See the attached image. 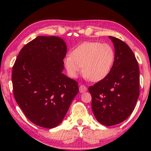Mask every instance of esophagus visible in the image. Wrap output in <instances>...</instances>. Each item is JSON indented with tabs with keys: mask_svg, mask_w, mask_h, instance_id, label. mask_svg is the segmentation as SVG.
<instances>
[{
	"mask_svg": "<svg viewBox=\"0 0 151 151\" xmlns=\"http://www.w3.org/2000/svg\"><path fill=\"white\" fill-rule=\"evenodd\" d=\"M79 89H80V93H84V92H86V91H87V88H86L84 85H82H82L80 86Z\"/></svg>",
	"mask_w": 151,
	"mask_h": 151,
	"instance_id": "obj_1",
	"label": "esophagus"
}]
</instances>
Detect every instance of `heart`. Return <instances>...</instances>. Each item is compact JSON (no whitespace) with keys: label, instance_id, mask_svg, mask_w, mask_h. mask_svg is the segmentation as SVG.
<instances>
[{"label":"heart","instance_id":"1","mask_svg":"<svg viewBox=\"0 0 151 151\" xmlns=\"http://www.w3.org/2000/svg\"><path fill=\"white\" fill-rule=\"evenodd\" d=\"M115 52L107 43L84 42L65 55L64 65L69 75L76 78L84 69V76L92 81H100L106 77L113 67Z\"/></svg>","mask_w":151,"mask_h":151}]
</instances>
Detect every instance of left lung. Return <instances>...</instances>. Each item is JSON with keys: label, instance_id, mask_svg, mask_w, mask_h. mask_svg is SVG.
Here are the masks:
<instances>
[{"label": "left lung", "instance_id": "obj_1", "mask_svg": "<svg viewBox=\"0 0 151 151\" xmlns=\"http://www.w3.org/2000/svg\"><path fill=\"white\" fill-rule=\"evenodd\" d=\"M109 37L115 48L113 67L106 78L88 88L95 117L106 127L127 119L139 95V70L135 55L122 40Z\"/></svg>", "mask_w": 151, "mask_h": 151}]
</instances>
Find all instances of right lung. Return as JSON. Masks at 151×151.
I'll list each match as a JSON object with an SVG mask.
<instances>
[{"mask_svg":"<svg viewBox=\"0 0 151 151\" xmlns=\"http://www.w3.org/2000/svg\"><path fill=\"white\" fill-rule=\"evenodd\" d=\"M67 45L58 36H38L22 47L12 69L15 100L29 120L52 129L63 120L78 83L63 73Z\"/></svg>","mask_w":151,"mask_h":151,"instance_id":"obj_1","label":"right lung"}]
</instances>
